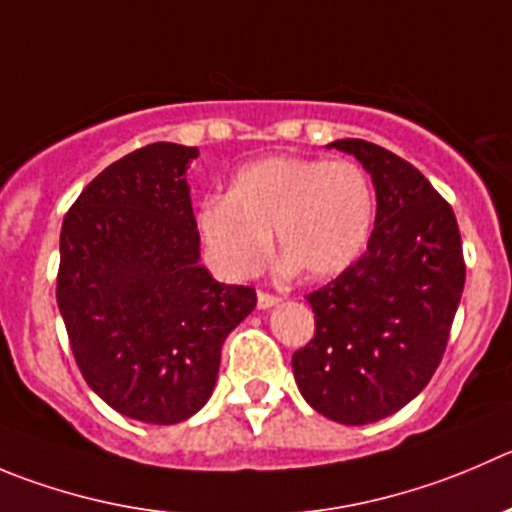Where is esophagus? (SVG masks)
I'll use <instances>...</instances> for the list:
<instances>
[{
	"label": "esophagus",
	"mask_w": 512,
	"mask_h": 512,
	"mask_svg": "<svg viewBox=\"0 0 512 512\" xmlns=\"http://www.w3.org/2000/svg\"><path fill=\"white\" fill-rule=\"evenodd\" d=\"M256 304H259V309H271V306L279 304V296L269 294V291H259L256 294Z\"/></svg>",
	"instance_id": "1"
}]
</instances>
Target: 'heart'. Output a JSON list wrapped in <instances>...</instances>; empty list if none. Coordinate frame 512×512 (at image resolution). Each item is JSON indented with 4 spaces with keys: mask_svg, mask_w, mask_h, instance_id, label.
I'll list each match as a JSON object with an SVG mask.
<instances>
[{
    "mask_svg": "<svg viewBox=\"0 0 512 512\" xmlns=\"http://www.w3.org/2000/svg\"><path fill=\"white\" fill-rule=\"evenodd\" d=\"M374 208L372 183L357 163L274 155L243 165L228 196L206 198L196 226L213 269L231 281L259 274L271 231L286 269L332 279L367 246Z\"/></svg>",
    "mask_w": 512,
    "mask_h": 512,
    "instance_id": "b5f03b06",
    "label": "heart"
}]
</instances>
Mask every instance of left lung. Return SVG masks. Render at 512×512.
I'll use <instances>...</instances> for the list:
<instances>
[{"label":"left lung","instance_id":"8db88e82","mask_svg":"<svg viewBox=\"0 0 512 512\" xmlns=\"http://www.w3.org/2000/svg\"><path fill=\"white\" fill-rule=\"evenodd\" d=\"M326 148L372 175L377 218L362 259L306 296L316 332L291 367L319 415L369 425L412 402L445 354L465 286L460 228L450 203L399 155L359 138Z\"/></svg>","mask_w":512,"mask_h":512}]
</instances>
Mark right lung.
<instances>
[{"mask_svg": "<svg viewBox=\"0 0 512 512\" xmlns=\"http://www.w3.org/2000/svg\"><path fill=\"white\" fill-rule=\"evenodd\" d=\"M198 148L153 143L107 165L62 221L57 306L82 377L120 415L175 425L216 387L221 347L256 306L201 266L186 173Z\"/></svg>", "mask_w": 512, "mask_h": 512, "instance_id": "obj_1", "label": "right lung"}]
</instances>
